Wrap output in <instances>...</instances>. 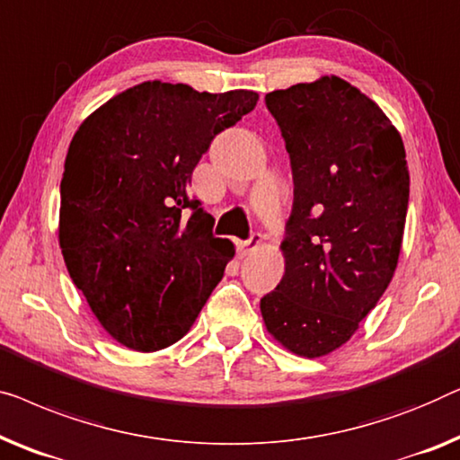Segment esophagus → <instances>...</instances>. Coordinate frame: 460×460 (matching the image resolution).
<instances>
[{
  "label": "esophagus",
  "instance_id": "34e87169",
  "mask_svg": "<svg viewBox=\"0 0 460 460\" xmlns=\"http://www.w3.org/2000/svg\"><path fill=\"white\" fill-rule=\"evenodd\" d=\"M261 238H263L261 232H252L249 241L238 244V255L246 257V255H251V252H255V251L259 249V246H261Z\"/></svg>",
  "mask_w": 460,
  "mask_h": 460
}]
</instances>
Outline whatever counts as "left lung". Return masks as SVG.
Returning <instances> with one entry per match:
<instances>
[{
    "label": "left lung",
    "mask_w": 460,
    "mask_h": 460,
    "mask_svg": "<svg viewBox=\"0 0 460 460\" xmlns=\"http://www.w3.org/2000/svg\"><path fill=\"white\" fill-rule=\"evenodd\" d=\"M295 201L284 276L261 298L265 328L298 357L350 341L388 288L409 208L402 138L376 102L338 76L271 91Z\"/></svg>",
    "instance_id": "8db88e82"
}]
</instances>
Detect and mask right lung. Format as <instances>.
<instances>
[{
	"label": "right lung",
	"instance_id": "right-lung-1",
	"mask_svg": "<svg viewBox=\"0 0 460 460\" xmlns=\"http://www.w3.org/2000/svg\"><path fill=\"white\" fill-rule=\"evenodd\" d=\"M257 99L147 81L78 126L59 184V246L119 344L153 352L178 342L222 279L234 244L214 236V217L189 195L190 176Z\"/></svg>",
	"mask_w": 460,
	"mask_h": 460
}]
</instances>
